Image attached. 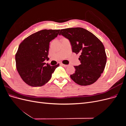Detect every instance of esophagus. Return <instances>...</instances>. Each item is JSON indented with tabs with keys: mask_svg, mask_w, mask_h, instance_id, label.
I'll return each mask as SVG.
<instances>
[{
	"mask_svg": "<svg viewBox=\"0 0 126 126\" xmlns=\"http://www.w3.org/2000/svg\"><path fill=\"white\" fill-rule=\"evenodd\" d=\"M61 65H62L63 67H67L68 66V65H67V64H64L63 63H61Z\"/></svg>",
	"mask_w": 126,
	"mask_h": 126,
	"instance_id": "34e87169",
	"label": "esophagus"
}]
</instances>
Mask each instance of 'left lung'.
<instances>
[{
  "mask_svg": "<svg viewBox=\"0 0 126 126\" xmlns=\"http://www.w3.org/2000/svg\"><path fill=\"white\" fill-rule=\"evenodd\" d=\"M63 35L70 42L72 52L79 54L81 64L74 66L70 78L77 84L88 86L96 82L104 70L107 56L104 45L93 33L80 27L61 29Z\"/></svg>",
  "mask_w": 126,
  "mask_h": 126,
  "instance_id": "1",
  "label": "left lung"
}]
</instances>
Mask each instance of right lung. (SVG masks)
I'll return each mask as SVG.
<instances>
[{
	"label": "right lung",
	"mask_w": 126,
	"mask_h": 126,
	"mask_svg": "<svg viewBox=\"0 0 126 126\" xmlns=\"http://www.w3.org/2000/svg\"><path fill=\"white\" fill-rule=\"evenodd\" d=\"M60 30L44 29L27 37L19 46L15 56L16 68L23 81L32 87L44 85L51 77L57 64L51 66L44 63L48 57L49 43Z\"/></svg>",
	"instance_id": "obj_1"
}]
</instances>
